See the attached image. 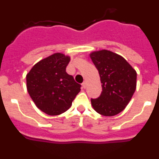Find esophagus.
Instances as JSON below:
<instances>
[{"instance_id": "1", "label": "esophagus", "mask_w": 159, "mask_h": 159, "mask_svg": "<svg viewBox=\"0 0 159 159\" xmlns=\"http://www.w3.org/2000/svg\"><path fill=\"white\" fill-rule=\"evenodd\" d=\"M82 86H83V88H86V87H87V83L86 82H84L82 84Z\"/></svg>"}]
</instances>
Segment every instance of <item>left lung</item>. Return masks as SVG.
<instances>
[{"label": "left lung", "instance_id": "left-lung-1", "mask_svg": "<svg viewBox=\"0 0 159 159\" xmlns=\"http://www.w3.org/2000/svg\"><path fill=\"white\" fill-rule=\"evenodd\" d=\"M90 57L102 84L101 95L91 99L92 107L102 116H116L124 110L134 95L137 73L123 57L111 51L94 52Z\"/></svg>", "mask_w": 159, "mask_h": 159}]
</instances>
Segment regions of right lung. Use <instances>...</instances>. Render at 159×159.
Here are the masks:
<instances>
[{
  "label": "right lung",
  "mask_w": 159,
  "mask_h": 159,
  "mask_svg": "<svg viewBox=\"0 0 159 159\" xmlns=\"http://www.w3.org/2000/svg\"><path fill=\"white\" fill-rule=\"evenodd\" d=\"M69 57L55 53L35 64L26 76L29 95L40 110L57 116L68 110L80 84L66 72Z\"/></svg>",
  "instance_id": "1"
}]
</instances>
